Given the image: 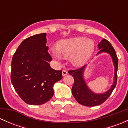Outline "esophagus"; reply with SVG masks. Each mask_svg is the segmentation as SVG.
Returning a JSON list of instances; mask_svg holds the SVG:
<instances>
[{"instance_id": "obj_1", "label": "esophagus", "mask_w": 128, "mask_h": 128, "mask_svg": "<svg viewBox=\"0 0 128 128\" xmlns=\"http://www.w3.org/2000/svg\"><path fill=\"white\" fill-rule=\"evenodd\" d=\"M62 76H65L68 74V71L66 70H62Z\"/></svg>"}]
</instances>
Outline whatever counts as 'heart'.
Wrapping results in <instances>:
<instances>
[{"mask_svg": "<svg viewBox=\"0 0 128 128\" xmlns=\"http://www.w3.org/2000/svg\"><path fill=\"white\" fill-rule=\"evenodd\" d=\"M56 49H52L51 52L57 60L62 56L70 57L71 63L75 66H81L90 60L95 50L94 41L85 37H74L60 40L56 44Z\"/></svg>", "mask_w": 128, "mask_h": 128, "instance_id": "1", "label": "heart"}]
</instances>
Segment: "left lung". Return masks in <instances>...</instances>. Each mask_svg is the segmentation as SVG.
Segmentation results:
<instances>
[{
	"label": "left lung",
	"instance_id": "obj_1",
	"mask_svg": "<svg viewBox=\"0 0 128 128\" xmlns=\"http://www.w3.org/2000/svg\"><path fill=\"white\" fill-rule=\"evenodd\" d=\"M98 47L100 51L96 55L102 52L109 54L112 57L114 65V72L113 83L109 90L102 94H96L89 88L84 77V72L87 65L84 66L77 70L69 71V74L72 75L74 79V83L72 88V95L78 104L86 106H95L102 104L110 96L117 83L118 59L115 50L110 42L105 39H103L101 42H99Z\"/></svg>",
	"mask_w": 128,
	"mask_h": 128
}]
</instances>
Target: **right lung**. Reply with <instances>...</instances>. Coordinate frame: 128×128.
Segmentation results:
<instances>
[{
    "label": "right lung",
    "mask_w": 128,
    "mask_h": 128,
    "mask_svg": "<svg viewBox=\"0 0 128 128\" xmlns=\"http://www.w3.org/2000/svg\"><path fill=\"white\" fill-rule=\"evenodd\" d=\"M46 33L35 34L22 42L12 60L11 82L27 104L40 105L54 95L53 86L62 78V70L52 69Z\"/></svg>",
    "instance_id": "right-lung-1"
}]
</instances>
